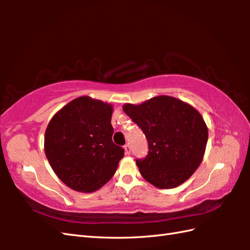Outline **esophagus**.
I'll return each mask as SVG.
<instances>
[{
  "instance_id": "34e87169",
  "label": "esophagus",
  "mask_w": 250,
  "mask_h": 250,
  "mask_svg": "<svg viewBox=\"0 0 250 250\" xmlns=\"http://www.w3.org/2000/svg\"><path fill=\"white\" fill-rule=\"evenodd\" d=\"M125 151L126 155H130V153H131V146L129 144H126L125 146Z\"/></svg>"
}]
</instances>
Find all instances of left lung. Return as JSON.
I'll return each instance as SVG.
<instances>
[{"label": "left lung", "mask_w": 250, "mask_h": 250, "mask_svg": "<svg viewBox=\"0 0 250 250\" xmlns=\"http://www.w3.org/2000/svg\"><path fill=\"white\" fill-rule=\"evenodd\" d=\"M122 108L148 142L146 158L136 159L142 176L160 189L175 188L191 177L203 160L208 139L199 111L168 95Z\"/></svg>", "instance_id": "1"}]
</instances>
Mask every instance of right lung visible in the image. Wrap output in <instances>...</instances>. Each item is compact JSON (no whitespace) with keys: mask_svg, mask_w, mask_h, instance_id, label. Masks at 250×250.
Here are the masks:
<instances>
[{"mask_svg":"<svg viewBox=\"0 0 250 250\" xmlns=\"http://www.w3.org/2000/svg\"><path fill=\"white\" fill-rule=\"evenodd\" d=\"M113 106L81 97L52 117L45 132V153L63 183L79 192H93L115 174L125 150L114 144Z\"/></svg>","mask_w":250,"mask_h":250,"instance_id":"add662e5","label":"right lung"}]
</instances>
